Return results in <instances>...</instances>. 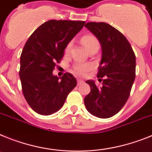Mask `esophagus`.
<instances>
[{
	"label": "esophagus",
	"instance_id": "34e87169",
	"mask_svg": "<svg viewBox=\"0 0 152 152\" xmlns=\"http://www.w3.org/2000/svg\"><path fill=\"white\" fill-rule=\"evenodd\" d=\"M84 83V81L83 80H81V79H77V84L78 86L79 85H81V84H83Z\"/></svg>",
	"mask_w": 152,
	"mask_h": 152
}]
</instances>
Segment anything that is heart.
<instances>
[{
    "label": "heart",
    "mask_w": 152,
    "mask_h": 152,
    "mask_svg": "<svg viewBox=\"0 0 152 152\" xmlns=\"http://www.w3.org/2000/svg\"><path fill=\"white\" fill-rule=\"evenodd\" d=\"M82 43L84 45L85 48L86 49L87 51H89V50L93 48L99 49V42L98 39L96 37L92 36V35H86L83 37L82 38ZM71 48V43H69L66 45L65 49V52L69 53V51L70 50ZM91 66L89 64H86V63H76L73 66V72L76 74L80 75H85L89 70H90Z\"/></svg>",
    "instance_id": "obj_1"
}]
</instances>
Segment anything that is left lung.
Returning a JSON list of instances; mask_svg holds the SVG:
<instances>
[{
  "mask_svg": "<svg viewBox=\"0 0 152 152\" xmlns=\"http://www.w3.org/2000/svg\"><path fill=\"white\" fill-rule=\"evenodd\" d=\"M85 27L99 39L102 59L97 77H103L102 86L93 80L86 83L91 91L84 99L86 109L93 115L110 118L125 105L135 78V55L125 36L106 23L89 22Z\"/></svg>",
  "mask_w": 152,
  "mask_h": 152,
  "instance_id": "8db88e82",
  "label": "left lung"
}]
</instances>
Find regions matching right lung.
<instances>
[{
  "instance_id": "right-lung-1",
  "label": "right lung",
  "mask_w": 152,
  "mask_h": 152,
  "mask_svg": "<svg viewBox=\"0 0 152 152\" xmlns=\"http://www.w3.org/2000/svg\"><path fill=\"white\" fill-rule=\"evenodd\" d=\"M85 21L51 20L40 25L27 39L20 56V79L25 99L37 113L49 115L60 110L76 79L66 72L53 74L66 45L80 32Z\"/></svg>"
}]
</instances>
